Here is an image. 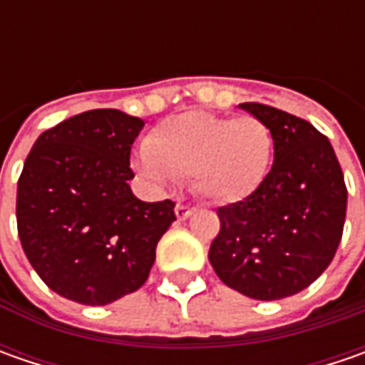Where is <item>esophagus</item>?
<instances>
[{
    "instance_id": "1",
    "label": "esophagus",
    "mask_w": 365,
    "mask_h": 365,
    "mask_svg": "<svg viewBox=\"0 0 365 365\" xmlns=\"http://www.w3.org/2000/svg\"><path fill=\"white\" fill-rule=\"evenodd\" d=\"M175 213H176V217L180 219V221H185V219H189L190 215L195 213V207H189V205L178 203L175 207Z\"/></svg>"
}]
</instances>
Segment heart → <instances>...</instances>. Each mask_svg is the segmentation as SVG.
<instances>
[{"mask_svg": "<svg viewBox=\"0 0 365 365\" xmlns=\"http://www.w3.org/2000/svg\"><path fill=\"white\" fill-rule=\"evenodd\" d=\"M272 158L274 135L266 121L187 111L150 132L138 166L162 185L190 176L203 199L230 205L250 199L264 185Z\"/></svg>", "mask_w": 365, "mask_h": 365, "instance_id": "b5f03b06", "label": "heart"}]
</instances>
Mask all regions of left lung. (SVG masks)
<instances>
[{
    "instance_id": "left-lung-1",
    "label": "left lung",
    "mask_w": 365,
    "mask_h": 365,
    "mask_svg": "<svg viewBox=\"0 0 365 365\" xmlns=\"http://www.w3.org/2000/svg\"><path fill=\"white\" fill-rule=\"evenodd\" d=\"M266 121L274 164L250 199L219 207L209 262L223 284L278 301L313 284L337 252L347 189L331 142L313 123L264 103H240Z\"/></svg>"
}]
</instances>
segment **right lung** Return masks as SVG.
<instances>
[{"label": "right lung", "instance_id": "1", "mask_svg": "<svg viewBox=\"0 0 365 365\" xmlns=\"http://www.w3.org/2000/svg\"><path fill=\"white\" fill-rule=\"evenodd\" d=\"M142 128L120 109H91L40 133L24 162L21 247L44 284L68 301L99 307L138 290L176 221L170 199L144 203L130 189Z\"/></svg>", "mask_w": 365, "mask_h": 365}]
</instances>
